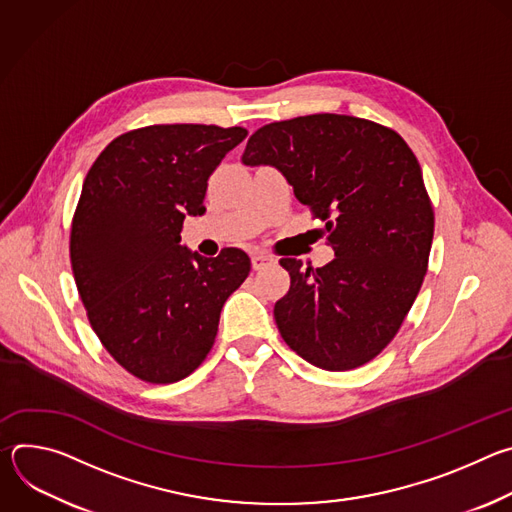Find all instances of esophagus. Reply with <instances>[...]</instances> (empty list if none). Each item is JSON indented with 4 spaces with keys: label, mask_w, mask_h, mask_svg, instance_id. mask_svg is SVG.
<instances>
[{
    "label": "esophagus",
    "mask_w": 512,
    "mask_h": 512,
    "mask_svg": "<svg viewBox=\"0 0 512 512\" xmlns=\"http://www.w3.org/2000/svg\"><path fill=\"white\" fill-rule=\"evenodd\" d=\"M273 263H275V259L269 257V255H263V253H253L251 255V265H253L255 271H261V269H265V267H269Z\"/></svg>",
    "instance_id": "esophagus-1"
}]
</instances>
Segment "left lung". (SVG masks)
Wrapping results in <instances>:
<instances>
[{
	"instance_id": "left-lung-1",
	"label": "left lung",
	"mask_w": 512,
	"mask_h": 512,
	"mask_svg": "<svg viewBox=\"0 0 512 512\" xmlns=\"http://www.w3.org/2000/svg\"><path fill=\"white\" fill-rule=\"evenodd\" d=\"M271 166L326 221L334 259L302 269L273 316L285 344L324 371L373 360L411 310L433 239L417 158L399 133L350 115L318 113L257 129L241 156Z\"/></svg>"
}]
</instances>
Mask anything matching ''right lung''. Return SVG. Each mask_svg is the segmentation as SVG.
Here are the masks:
<instances>
[{"mask_svg":"<svg viewBox=\"0 0 512 512\" xmlns=\"http://www.w3.org/2000/svg\"><path fill=\"white\" fill-rule=\"evenodd\" d=\"M243 127L152 125L113 139L89 170L72 218L70 263L91 326L125 371L148 383L188 377L247 279L241 249L208 259L180 245L206 182Z\"/></svg>","mask_w":512,"mask_h":512,"instance_id":"obj_1","label":"right lung"}]
</instances>
